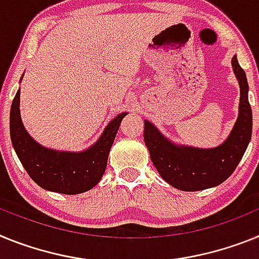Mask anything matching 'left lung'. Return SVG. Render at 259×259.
<instances>
[{"instance_id":"left-lung-1","label":"left lung","mask_w":259,"mask_h":259,"mask_svg":"<svg viewBox=\"0 0 259 259\" xmlns=\"http://www.w3.org/2000/svg\"><path fill=\"white\" fill-rule=\"evenodd\" d=\"M233 71L240 84L238 117L223 145L210 150L176 146L164 138L151 122L145 121L143 138L159 175L175 188L197 192L226 181L238 165L251 138V108L248 100L245 71L232 58Z\"/></svg>"}]
</instances>
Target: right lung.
Masks as SVG:
<instances>
[{
    "mask_svg": "<svg viewBox=\"0 0 259 259\" xmlns=\"http://www.w3.org/2000/svg\"><path fill=\"white\" fill-rule=\"evenodd\" d=\"M18 90L10 109V138L28 176L42 189L62 194H79L100 181L123 116L109 122L95 145L83 152L55 151L36 143L22 123Z\"/></svg>",
    "mask_w": 259,
    "mask_h": 259,
    "instance_id": "right-lung-1",
    "label": "right lung"
}]
</instances>
